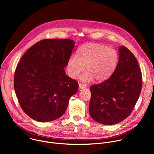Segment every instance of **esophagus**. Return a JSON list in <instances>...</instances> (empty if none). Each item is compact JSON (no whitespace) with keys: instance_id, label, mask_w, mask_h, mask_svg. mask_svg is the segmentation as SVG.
I'll return each mask as SVG.
<instances>
[{"instance_id":"esophagus-1","label":"esophagus","mask_w":154,"mask_h":154,"mask_svg":"<svg viewBox=\"0 0 154 154\" xmlns=\"http://www.w3.org/2000/svg\"><path fill=\"white\" fill-rule=\"evenodd\" d=\"M79 87L80 89H83V88H86V85L85 84H82V83H79Z\"/></svg>"}]
</instances>
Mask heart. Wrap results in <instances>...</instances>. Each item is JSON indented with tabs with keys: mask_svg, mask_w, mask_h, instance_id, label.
I'll list each match as a JSON object with an SVG mask.
<instances>
[{
	"mask_svg": "<svg viewBox=\"0 0 154 154\" xmlns=\"http://www.w3.org/2000/svg\"><path fill=\"white\" fill-rule=\"evenodd\" d=\"M117 51L97 43H90L82 46L77 56L70 57L66 64L67 72L72 79L79 77L84 69L86 72L80 77L81 81L89 82L106 80L114 72L118 63Z\"/></svg>",
	"mask_w": 154,
	"mask_h": 154,
	"instance_id": "obj_1",
	"label": "heart"
}]
</instances>
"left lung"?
<instances>
[{
    "label": "left lung",
    "mask_w": 154,
    "mask_h": 154,
    "mask_svg": "<svg viewBox=\"0 0 154 154\" xmlns=\"http://www.w3.org/2000/svg\"><path fill=\"white\" fill-rule=\"evenodd\" d=\"M118 51V63L112 75L90 88V114L95 121L108 125L130 115L142 88L141 71L135 57L124 46H120Z\"/></svg>",
    "instance_id": "left-lung-1"
}]
</instances>
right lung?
<instances>
[{
    "label": "right lung",
    "mask_w": 154,
    "mask_h": 154,
    "mask_svg": "<svg viewBox=\"0 0 154 154\" xmlns=\"http://www.w3.org/2000/svg\"><path fill=\"white\" fill-rule=\"evenodd\" d=\"M75 41L43 39L22 57L14 73L15 93L23 110L39 122H49L66 112L78 82L66 75L64 68Z\"/></svg>",
    "instance_id": "obj_1"
}]
</instances>
